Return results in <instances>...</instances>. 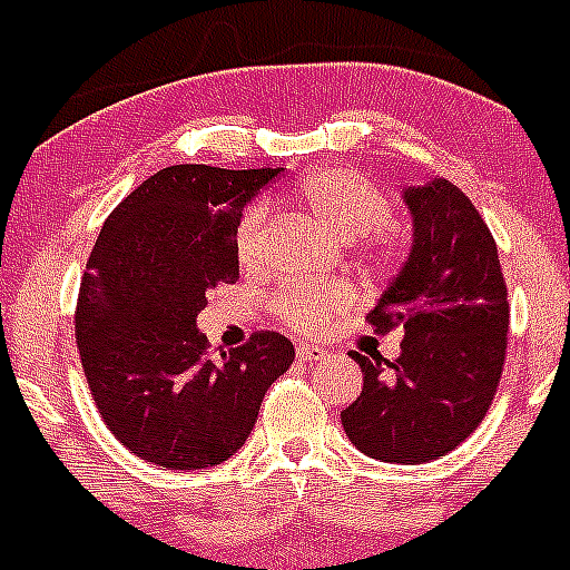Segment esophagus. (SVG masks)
I'll use <instances>...</instances> for the list:
<instances>
[{
    "label": "esophagus",
    "instance_id": "esophagus-1",
    "mask_svg": "<svg viewBox=\"0 0 570 570\" xmlns=\"http://www.w3.org/2000/svg\"><path fill=\"white\" fill-rule=\"evenodd\" d=\"M297 356H301L303 362H320V358L328 356V351L320 345H308V342H303V345H297Z\"/></svg>",
    "mask_w": 570,
    "mask_h": 570
}]
</instances>
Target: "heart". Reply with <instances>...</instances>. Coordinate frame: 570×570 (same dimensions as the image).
<instances>
[{
  "mask_svg": "<svg viewBox=\"0 0 570 570\" xmlns=\"http://www.w3.org/2000/svg\"><path fill=\"white\" fill-rule=\"evenodd\" d=\"M292 200L317 225H323L340 242H356L370 236V262L381 269H392L401 262V242L384 225L392 219V203L384 189L364 178L362 173L342 167L317 169L306 175L292 191ZM267 245V206L253 203L242 214L236 228V262L242 269H258L264 264ZM353 289L347 284H297L284 286L273 297V308L281 320L301 331H317L331 320V314L351 306Z\"/></svg>",
  "mask_w": 570,
  "mask_h": 570,
  "instance_id": "obj_1",
  "label": "heart"
}]
</instances>
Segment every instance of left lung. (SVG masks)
Returning <instances> with one entry per match:
<instances>
[{
    "label": "left lung",
    "mask_w": 570,
    "mask_h": 570,
    "mask_svg": "<svg viewBox=\"0 0 570 570\" xmlns=\"http://www.w3.org/2000/svg\"><path fill=\"white\" fill-rule=\"evenodd\" d=\"M412 250L367 323L401 325V356L351 351L362 395L342 412L345 434L381 462L438 460L476 432L495 397L510 303L499 250L465 191L443 178L403 191Z\"/></svg>",
    "instance_id": "1"
}]
</instances>
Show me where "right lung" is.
I'll use <instances>...</instances> for the list:
<instances>
[{
  "label": "right lung",
  "mask_w": 570,
  "mask_h": 570,
  "mask_svg": "<svg viewBox=\"0 0 570 570\" xmlns=\"http://www.w3.org/2000/svg\"><path fill=\"white\" fill-rule=\"evenodd\" d=\"M281 169L178 164L147 178L105 219L77 297V351L116 440L164 471L234 456L264 392L295 358L275 331L212 356L197 331L206 292L236 284V228Z\"/></svg>",
  "instance_id": "add662e5"
}]
</instances>
